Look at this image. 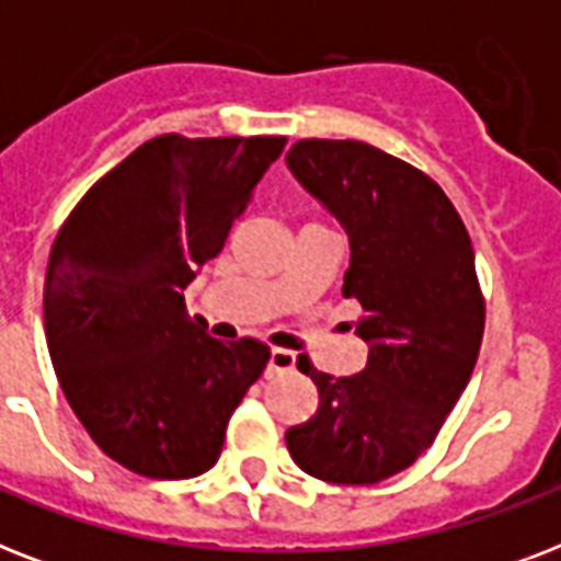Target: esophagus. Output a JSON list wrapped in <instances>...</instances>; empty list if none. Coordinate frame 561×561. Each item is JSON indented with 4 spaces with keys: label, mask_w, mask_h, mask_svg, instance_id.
Instances as JSON below:
<instances>
[{
    "label": "esophagus",
    "mask_w": 561,
    "mask_h": 561,
    "mask_svg": "<svg viewBox=\"0 0 561 561\" xmlns=\"http://www.w3.org/2000/svg\"><path fill=\"white\" fill-rule=\"evenodd\" d=\"M297 367V355L288 350H271V358H267V369H264V378H276L282 373H290Z\"/></svg>",
    "instance_id": "1"
}]
</instances>
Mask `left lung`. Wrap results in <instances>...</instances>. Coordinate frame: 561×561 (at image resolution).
Returning <instances> with one entry per match:
<instances>
[{
	"instance_id": "8db88e82",
	"label": "left lung",
	"mask_w": 561,
	"mask_h": 561,
	"mask_svg": "<svg viewBox=\"0 0 561 561\" xmlns=\"http://www.w3.org/2000/svg\"><path fill=\"white\" fill-rule=\"evenodd\" d=\"M290 174L350 236L343 297L364 314L367 367L334 378L297 360L320 392L285 443L311 478L369 486L431 448L478 364L486 308L454 203L408 162L355 139H302Z\"/></svg>"
}]
</instances>
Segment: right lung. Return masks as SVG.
Returning <instances> with one entry per match:
<instances>
[{
  "instance_id": "1",
  "label": "right lung",
  "mask_w": 561,
  "mask_h": 561,
  "mask_svg": "<svg viewBox=\"0 0 561 561\" xmlns=\"http://www.w3.org/2000/svg\"><path fill=\"white\" fill-rule=\"evenodd\" d=\"M282 148L285 136H157L57 232L43 290L51 367L87 434L136 474L209 471L271 358L253 337H209L183 290L220 253Z\"/></svg>"
}]
</instances>
